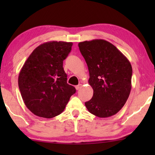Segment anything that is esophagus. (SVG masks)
<instances>
[{
    "label": "esophagus",
    "instance_id": "esophagus-1",
    "mask_svg": "<svg viewBox=\"0 0 155 155\" xmlns=\"http://www.w3.org/2000/svg\"><path fill=\"white\" fill-rule=\"evenodd\" d=\"M82 87V84H78V85H77V86H75V89L77 90H80V88H81Z\"/></svg>",
    "mask_w": 155,
    "mask_h": 155
}]
</instances>
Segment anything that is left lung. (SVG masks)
Instances as JSON below:
<instances>
[{
	"instance_id": "left-lung-1",
	"label": "left lung",
	"mask_w": 155,
	"mask_h": 155,
	"mask_svg": "<svg viewBox=\"0 0 155 155\" xmlns=\"http://www.w3.org/2000/svg\"><path fill=\"white\" fill-rule=\"evenodd\" d=\"M78 46L88 67L89 84L94 90L85 107L99 118L115 115L126 104L131 90L130 61L106 40L80 42Z\"/></svg>"
}]
</instances>
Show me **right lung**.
<instances>
[{
  "label": "right lung",
  "instance_id": "right-lung-1",
  "mask_svg": "<svg viewBox=\"0 0 155 155\" xmlns=\"http://www.w3.org/2000/svg\"><path fill=\"white\" fill-rule=\"evenodd\" d=\"M72 42L48 41L37 46L21 69L18 86L25 104L39 117L51 118L64 111L76 90L67 83L63 61Z\"/></svg>",
  "mask_w": 155,
  "mask_h": 155
}]
</instances>
